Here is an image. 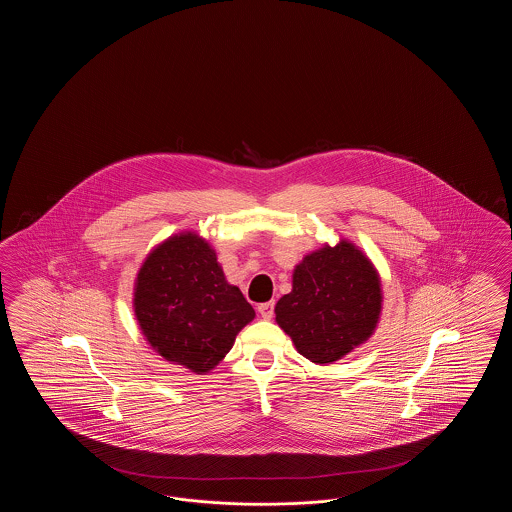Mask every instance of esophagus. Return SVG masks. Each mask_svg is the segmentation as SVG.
I'll return each mask as SVG.
<instances>
[{
  "label": "esophagus",
  "mask_w": 512,
  "mask_h": 512,
  "mask_svg": "<svg viewBox=\"0 0 512 512\" xmlns=\"http://www.w3.org/2000/svg\"><path fill=\"white\" fill-rule=\"evenodd\" d=\"M259 315L263 318H270L274 315V301H267L259 305Z\"/></svg>",
  "instance_id": "1"
}]
</instances>
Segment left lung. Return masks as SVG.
I'll return each instance as SVG.
<instances>
[{"label":"left lung","instance_id":"8db88e82","mask_svg":"<svg viewBox=\"0 0 512 512\" xmlns=\"http://www.w3.org/2000/svg\"><path fill=\"white\" fill-rule=\"evenodd\" d=\"M380 311L378 270L347 240L305 255L293 268L292 292L274 307L276 322L295 349L317 365H330L365 343Z\"/></svg>","mask_w":512,"mask_h":512}]
</instances>
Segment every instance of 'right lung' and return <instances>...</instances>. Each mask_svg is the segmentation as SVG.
I'll return each instance as SVG.
<instances>
[{"mask_svg": "<svg viewBox=\"0 0 512 512\" xmlns=\"http://www.w3.org/2000/svg\"><path fill=\"white\" fill-rule=\"evenodd\" d=\"M134 315L165 361L205 374L226 357L255 311L226 282L215 249L195 232H180L157 245L138 270Z\"/></svg>", "mask_w": 512, "mask_h": 512, "instance_id": "obj_1", "label": "right lung"}]
</instances>
